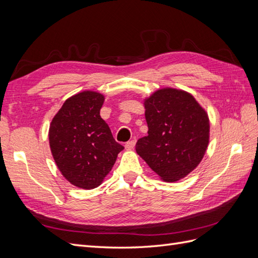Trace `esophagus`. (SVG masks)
<instances>
[{
  "label": "esophagus",
  "mask_w": 258,
  "mask_h": 258,
  "mask_svg": "<svg viewBox=\"0 0 258 258\" xmlns=\"http://www.w3.org/2000/svg\"><path fill=\"white\" fill-rule=\"evenodd\" d=\"M135 145H136V141L135 140H131V141H128L126 144H124V147H126V150L130 151L135 147Z\"/></svg>",
  "instance_id": "obj_1"
}]
</instances>
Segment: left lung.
Listing matches in <instances>:
<instances>
[{
    "instance_id": "obj_1",
    "label": "left lung",
    "mask_w": 258,
    "mask_h": 258,
    "mask_svg": "<svg viewBox=\"0 0 258 258\" xmlns=\"http://www.w3.org/2000/svg\"><path fill=\"white\" fill-rule=\"evenodd\" d=\"M147 136L136 151L163 181L175 182L196 168L209 144L206 111L183 90L165 88L145 100Z\"/></svg>"
}]
</instances>
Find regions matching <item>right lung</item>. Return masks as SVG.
<instances>
[{"label":"right lung","instance_id":"right-lung-1","mask_svg":"<svg viewBox=\"0 0 258 258\" xmlns=\"http://www.w3.org/2000/svg\"><path fill=\"white\" fill-rule=\"evenodd\" d=\"M103 102L99 92L77 93L66 101L49 127V145L57 167L80 188L98 187L123 150L101 118Z\"/></svg>","mask_w":258,"mask_h":258}]
</instances>
